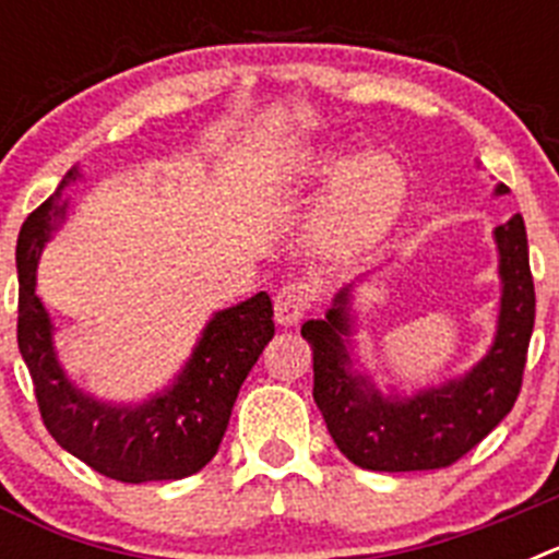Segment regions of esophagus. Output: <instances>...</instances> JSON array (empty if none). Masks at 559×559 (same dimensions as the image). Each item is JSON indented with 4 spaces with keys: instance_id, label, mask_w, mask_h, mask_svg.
Here are the masks:
<instances>
[{
    "instance_id": "34e87169",
    "label": "esophagus",
    "mask_w": 559,
    "mask_h": 559,
    "mask_svg": "<svg viewBox=\"0 0 559 559\" xmlns=\"http://www.w3.org/2000/svg\"><path fill=\"white\" fill-rule=\"evenodd\" d=\"M316 302V285L310 280H294V283H285L280 288L274 299L276 322L280 324H296L310 310V305Z\"/></svg>"
}]
</instances>
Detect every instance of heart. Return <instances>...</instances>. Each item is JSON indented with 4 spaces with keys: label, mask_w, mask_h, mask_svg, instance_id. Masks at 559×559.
<instances>
[{
    "label": "heart",
    "mask_w": 559,
    "mask_h": 559,
    "mask_svg": "<svg viewBox=\"0 0 559 559\" xmlns=\"http://www.w3.org/2000/svg\"><path fill=\"white\" fill-rule=\"evenodd\" d=\"M338 153H316L305 162V173H333L341 167ZM406 195L403 173L389 156H364L341 173L328 206L316 221V240L328 251H347L369 243L386 231Z\"/></svg>",
    "instance_id": "b5f03b06"
}]
</instances>
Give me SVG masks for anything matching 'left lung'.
I'll return each mask as SVG.
<instances>
[{
    "instance_id": "obj_1",
    "label": "left lung",
    "mask_w": 559,
    "mask_h": 559,
    "mask_svg": "<svg viewBox=\"0 0 559 559\" xmlns=\"http://www.w3.org/2000/svg\"><path fill=\"white\" fill-rule=\"evenodd\" d=\"M498 195L510 192L496 187ZM501 254V313L487 358L467 378L417 397L389 400L349 372V288L335 296L328 319L302 324L313 349V400L338 451L364 471H439L481 442L515 406L535 328V283L521 215L496 229Z\"/></svg>"
}]
</instances>
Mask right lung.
<instances>
[{
  "label": "right lung",
  "mask_w": 559,
  "mask_h": 559,
  "mask_svg": "<svg viewBox=\"0 0 559 559\" xmlns=\"http://www.w3.org/2000/svg\"><path fill=\"white\" fill-rule=\"evenodd\" d=\"M72 179L78 170H69L61 187ZM56 199L29 212L16 243L19 353L33 378L44 426L63 451L114 481H176L199 473L218 453L237 392L274 338L271 296L260 290L215 313L176 386L165 394L142 406L100 403L72 386L58 367L52 324L36 296L38 254L63 218Z\"/></svg>",
  "instance_id": "1"
}]
</instances>
